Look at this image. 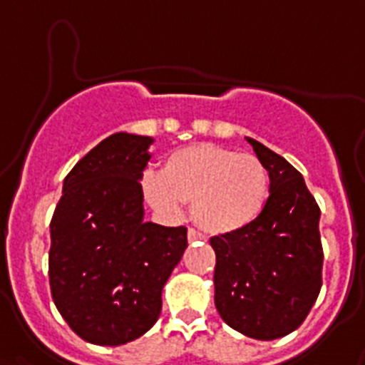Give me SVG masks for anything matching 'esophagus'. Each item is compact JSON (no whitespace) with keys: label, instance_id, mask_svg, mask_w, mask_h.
<instances>
[{"label":"esophagus","instance_id":"obj_1","mask_svg":"<svg viewBox=\"0 0 365 365\" xmlns=\"http://www.w3.org/2000/svg\"><path fill=\"white\" fill-rule=\"evenodd\" d=\"M187 239H189V242H196V240H204V235H202L200 231L189 227V231H187Z\"/></svg>","mask_w":365,"mask_h":365}]
</instances>
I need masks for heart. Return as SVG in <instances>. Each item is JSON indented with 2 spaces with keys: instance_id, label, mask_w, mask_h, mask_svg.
<instances>
[{
  "instance_id": "heart-1",
  "label": "heart",
  "mask_w": 365,
  "mask_h": 365,
  "mask_svg": "<svg viewBox=\"0 0 365 365\" xmlns=\"http://www.w3.org/2000/svg\"><path fill=\"white\" fill-rule=\"evenodd\" d=\"M148 204L174 215L191 204L192 220L211 235H230L248 227L270 196V173L253 154L196 143L173 152L161 174L143 176Z\"/></svg>"
}]
</instances>
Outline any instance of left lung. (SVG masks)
Masks as SVG:
<instances>
[{
    "label": "left lung",
    "instance_id": "8db88e82",
    "mask_svg": "<svg viewBox=\"0 0 365 365\" xmlns=\"http://www.w3.org/2000/svg\"><path fill=\"white\" fill-rule=\"evenodd\" d=\"M246 139L270 173V196L248 227L209 240L217 255L215 305L231 329L275 340L305 322L322 290L319 207L299 170Z\"/></svg>",
    "mask_w": 365,
    "mask_h": 365
}]
</instances>
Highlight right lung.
Masks as SVG:
<instances>
[{
	"mask_svg": "<svg viewBox=\"0 0 365 365\" xmlns=\"http://www.w3.org/2000/svg\"><path fill=\"white\" fill-rule=\"evenodd\" d=\"M154 139L117 132L66 176L51 218L49 284L71 331L123 345L158 322L161 290L187 248V227L143 220V178Z\"/></svg>",
	"mask_w": 365,
	"mask_h": 365,
	"instance_id": "add662e5",
	"label": "right lung"
}]
</instances>
